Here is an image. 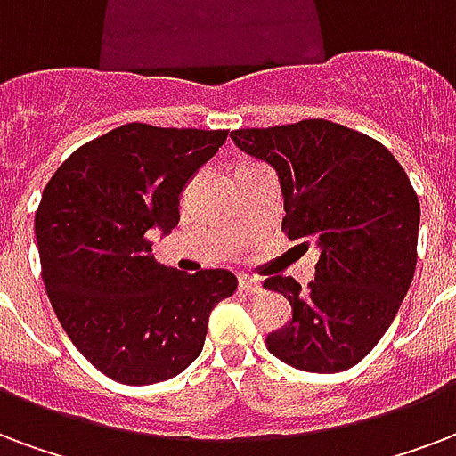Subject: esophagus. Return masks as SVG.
Returning <instances> with one entry per match:
<instances>
[{
	"label": "esophagus",
	"mask_w": 456,
	"mask_h": 456,
	"mask_svg": "<svg viewBox=\"0 0 456 456\" xmlns=\"http://www.w3.org/2000/svg\"><path fill=\"white\" fill-rule=\"evenodd\" d=\"M239 287L243 291H248V294H256V291L263 289V282H260L258 277H248V274H241L239 277Z\"/></svg>",
	"instance_id": "1"
}]
</instances>
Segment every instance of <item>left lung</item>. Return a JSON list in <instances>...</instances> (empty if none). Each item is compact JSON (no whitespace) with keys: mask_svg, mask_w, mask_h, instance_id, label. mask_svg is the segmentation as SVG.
<instances>
[{"mask_svg":"<svg viewBox=\"0 0 456 456\" xmlns=\"http://www.w3.org/2000/svg\"><path fill=\"white\" fill-rule=\"evenodd\" d=\"M280 179L289 241L318 253L308 289L274 274L265 287L291 305L267 352L308 373L356 366L395 321L416 270L421 205L395 155L325 119L232 131Z\"/></svg>","mask_w":456,"mask_h":456,"instance_id":"obj_1","label":"left lung"}]
</instances>
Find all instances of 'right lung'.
<instances>
[{"label": "right lung", "instance_id": "add662e5", "mask_svg": "<svg viewBox=\"0 0 456 456\" xmlns=\"http://www.w3.org/2000/svg\"><path fill=\"white\" fill-rule=\"evenodd\" d=\"M229 131L126 124L59 167L35 213L43 282L69 339L124 385H152L203 352L208 318L234 294L229 270L159 265L151 232L179 224V200Z\"/></svg>", "mask_w": 456, "mask_h": 456}]
</instances>
